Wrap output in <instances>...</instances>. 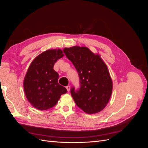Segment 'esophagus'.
Instances as JSON below:
<instances>
[{
	"instance_id": "obj_1",
	"label": "esophagus",
	"mask_w": 148,
	"mask_h": 148,
	"mask_svg": "<svg viewBox=\"0 0 148 148\" xmlns=\"http://www.w3.org/2000/svg\"><path fill=\"white\" fill-rule=\"evenodd\" d=\"M66 89H67V91H68L69 92V91H70V88H71V87H70V86H69V85H68V86H66Z\"/></svg>"
}]
</instances>
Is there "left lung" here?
I'll use <instances>...</instances> for the list:
<instances>
[{"label":"left lung","mask_w":148,"mask_h":148,"mask_svg":"<svg viewBox=\"0 0 148 148\" xmlns=\"http://www.w3.org/2000/svg\"><path fill=\"white\" fill-rule=\"evenodd\" d=\"M64 52L79 77V89H71L76 104L87 114L99 112L107 104L112 92V81L106 64L100 56L86 47H65Z\"/></svg>","instance_id":"1"}]
</instances>
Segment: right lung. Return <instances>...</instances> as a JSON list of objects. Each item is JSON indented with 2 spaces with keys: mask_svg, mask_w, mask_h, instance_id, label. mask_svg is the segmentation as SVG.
I'll list each match as a JSON object with an SVG mask.
<instances>
[{
  "mask_svg": "<svg viewBox=\"0 0 148 148\" xmlns=\"http://www.w3.org/2000/svg\"><path fill=\"white\" fill-rule=\"evenodd\" d=\"M64 54L60 49H50L41 53L31 62L23 82L25 95L30 104L40 110L56 105L66 89L58 83L59 74L53 65Z\"/></svg>",
  "mask_w": 148,
  "mask_h": 148,
  "instance_id": "right-lung-1",
  "label": "right lung"
}]
</instances>
